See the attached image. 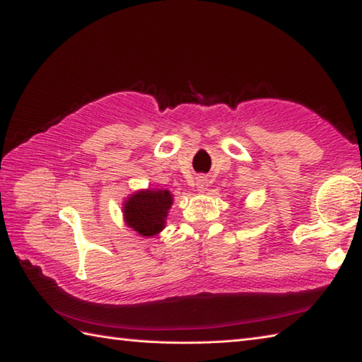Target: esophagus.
I'll use <instances>...</instances> for the list:
<instances>
[{"instance_id":"1","label":"esophagus","mask_w":362,"mask_h":362,"mask_svg":"<svg viewBox=\"0 0 362 362\" xmlns=\"http://www.w3.org/2000/svg\"><path fill=\"white\" fill-rule=\"evenodd\" d=\"M196 188H197V191H206V188H209V179H206V177H204V175H201V177H197L196 179Z\"/></svg>"}]
</instances>
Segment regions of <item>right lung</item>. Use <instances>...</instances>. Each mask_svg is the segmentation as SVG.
Wrapping results in <instances>:
<instances>
[{
	"instance_id": "right-lung-1",
	"label": "right lung",
	"mask_w": 362,
	"mask_h": 362,
	"mask_svg": "<svg viewBox=\"0 0 362 362\" xmlns=\"http://www.w3.org/2000/svg\"><path fill=\"white\" fill-rule=\"evenodd\" d=\"M173 194L168 189L136 191L122 205L126 226L141 236H153L165 228Z\"/></svg>"
}]
</instances>
